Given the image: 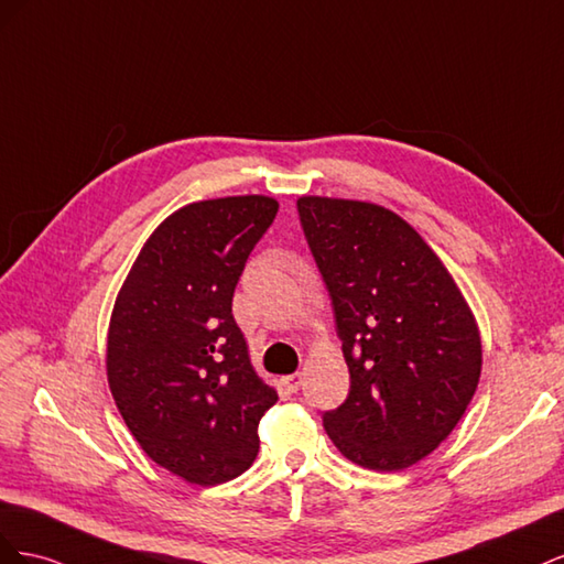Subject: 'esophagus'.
<instances>
[{
    "instance_id": "34e87169",
    "label": "esophagus",
    "mask_w": 564,
    "mask_h": 564,
    "mask_svg": "<svg viewBox=\"0 0 564 564\" xmlns=\"http://www.w3.org/2000/svg\"><path fill=\"white\" fill-rule=\"evenodd\" d=\"M282 386L289 390V392H296L301 386H303V373H289V377L282 379Z\"/></svg>"
}]
</instances>
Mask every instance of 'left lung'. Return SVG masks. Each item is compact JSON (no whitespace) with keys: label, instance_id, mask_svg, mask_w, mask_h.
Here are the masks:
<instances>
[{"label":"left lung","instance_id":"8db88e82","mask_svg":"<svg viewBox=\"0 0 564 564\" xmlns=\"http://www.w3.org/2000/svg\"><path fill=\"white\" fill-rule=\"evenodd\" d=\"M296 207L350 371L324 431L357 466L404 470L456 429L475 395L477 322L445 263L395 212L313 195Z\"/></svg>","mask_w":564,"mask_h":564}]
</instances>
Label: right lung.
Here are the masks:
<instances>
[{"mask_svg": "<svg viewBox=\"0 0 564 564\" xmlns=\"http://www.w3.org/2000/svg\"><path fill=\"white\" fill-rule=\"evenodd\" d=\"M278 209L265 195L187 204L148 237L115 301V404L143 452L191 485L242 475L278 402L232 317L237 280Z\"/></svg>", "mask_w": 564, "mask_h": 564, "instance_id": "add662e5", "label": "right lung"}]
</instances>
